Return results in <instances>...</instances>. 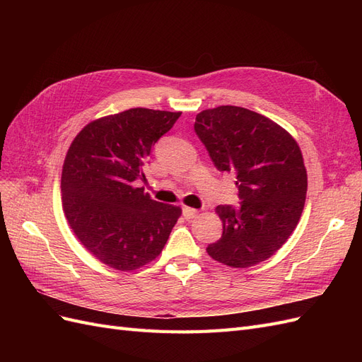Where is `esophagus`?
<instances>
[{"label":"esophagus","instance_id":"1","mask_svg":"<svg viewBox=\"0 0 362 362\" xmlns=\"http://www.w3.org/2000/svg\"><path fill=\"white\" fill-rule=\"evenodd\" d=\"M182 216L187 218V221H190V218H194L198 216V210H194V208L190 206H182Z\"/></svg>","mask_w":362,"mask_h":362}]
</instances>
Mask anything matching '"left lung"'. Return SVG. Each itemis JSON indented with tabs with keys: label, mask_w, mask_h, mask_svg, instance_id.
Segmentation results:
<instances>
[{
	"label": "left lung",
	"mask_w": 362,
	"mask_h": 362,
	"mask_svg": "<svg viewBox=\"0 0 362 362\" xmlns=\"http://www.w3.org/2000/svg\"><path fill=\"white\" fill-rule=\"evenodd\" d=\"M194 131L221 172H233L240 205H218L222 237L208 245L229 267L266 261L287 242L306 198V169L299 145L269 117L221 105L196 116Z\"/></svg>",
	"instance_id": "left-lung-1"
}]
</instances>
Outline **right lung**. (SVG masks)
Listing matches in <instances>:
<instances>
[{
	"label": "right lung",
	"mask_w": 362,
	"mask_h": 362,
	"mask_svg": "<svg viewBox=\"0 0 362 362\" xmlns=\"http://www.w3.org/2000/svg\"><path fill=\"white\" fill-rule=\"evenodd\" d=\"M181 113L129 108L96 119L72 141L62 172V201L81 245L116 270L156 259L181 208L161 204L136 187L158 139Z\"/></svg>",
	"instance_id": "1"
}]
</instances>
